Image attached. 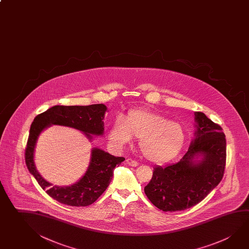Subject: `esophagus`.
I'll return each mask as SVG.
<instances>
[{
	"instance_id": "esophagus-1",
	"label": "esophagus",
	"mask_w": 249,
	"mask_h": 249,
	"mask_svg": "<svg viewBox=\"0 0 249 249\" xmlns=\"http://www.w3.org/2000/svg\"><path fill=\"white\" fill-rule=\"evenodd\" d=\"M126 163L128 166H132V167H136L138 165V162L135 161V160H132L130 158H127L126 160Z\"/></svg>"
}]
</instances>
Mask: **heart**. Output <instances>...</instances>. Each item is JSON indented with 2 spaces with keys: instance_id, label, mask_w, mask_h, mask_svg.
<instances>
[{
  "instance_id": "1",
  "label": "heart",
  "mask_w": 249,
  "mask_h": 249,
  "mask_svg": "<svg viewBox=\"0 0 249 249\" xmlns=\"http://www.w3.org/2000/svg\"><path fill=\"white\" fill-rule=\"evenodd\" d=\"M110 143L117 148L139 139V148L148 161L162 163L173 159L185 143L186 134L181 123L146 110H132L115 119L108 133Z\"/></svg>"
}]
</instances>
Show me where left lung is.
Returning a JSON list of instances; mask_svg holds the SVG:
<instances>
[{
    "instance_id": "left-lung-1",
    "label": "left lung",
    "mask_w": 249,
    "mask_h": 249,
    "mask_svg": "<svg viewBox=\"0 0 249 249\" xmlns=\"http://www.w3.org/2000/svg\"><path fill=\"white\" fill-rule=\"evenodd\" d=\"M194 137L180 161L154 168L144 188L153 205L163 212L182 211L203 200L222 179L227 142L220 126L195 112Z\"/></svg>"
}]
</instances>
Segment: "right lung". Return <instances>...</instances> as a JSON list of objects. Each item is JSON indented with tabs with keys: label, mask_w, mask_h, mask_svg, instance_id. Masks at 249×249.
Instances as JSON below:
<instances>
[{
	"label": "right lung",
	"mask_w": 249,
	"mask_h": 249,
	"mask_svg": "<svg viewBox=\"0 0 249 249\" xmlns=\"http://www.w3.org/2000/svg\"><path fill=\"white\" fill-rule=\"evenodd\" d=\"M107 106H55L38 114L33 121L25 151L27 168L46 191L49 196L64 205L87 206L92 205L108 187L113 170L123 162L124 157H114L99 148L91 149V158L85 174L68 186H53L40 175L35 164V148L39 135L52 125L68 126L82 132L90 142L93 136L104 135Z\"/></svg>",
	"instance_id": "right-lung-1"
}]
</instances>
